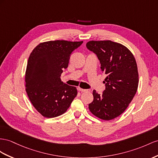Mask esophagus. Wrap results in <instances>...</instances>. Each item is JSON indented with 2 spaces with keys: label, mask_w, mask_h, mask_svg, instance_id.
Listing matches in <instances>:
<instances>
[{
  "label": "esophagus",
  "mask_w": 158,
  "mask_h": 158,
  "mask_svg": "<svg viewBox=\"0 0 158 158\" xmlns=\"http://www.w3.org/2000/svg\"><path fill=\"white\" fill-rule=\"evenodd\" d=\"M78 90L79 91H81V92H89V91H90V89H82V88H81V87H79L78 88Z\"/></svg>",
  "instance_id": "34e87169"
}]
</instances>
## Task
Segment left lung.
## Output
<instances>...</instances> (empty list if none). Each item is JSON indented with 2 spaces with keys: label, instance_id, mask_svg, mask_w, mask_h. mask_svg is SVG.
Segmentation results:
<instances>
[{
  "label": "left lung",
  "instance_id": "obj_1",
  "mask_svg": "<svg viewBox=\"0 0 158 158\" xmlns=\"http://www.w3.org/2000/svg\"><path fill=\"white\" fill-rule=\"evenodd\" d=\"M89 50L97 55L102 71L107 75L102 94L93 91L89 109L97 118L111 120L125 111L135 96L139 83L136 60L128 48L111 40H91Z\"/></svg>",
  "mask_w": 158,
  "mask_h": 158
}]
</instances>
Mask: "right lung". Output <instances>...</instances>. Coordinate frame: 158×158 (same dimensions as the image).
<instances>
[{"label":"right lung","mask_w":158,"mask_h":158,"mask_svg":"<svg viewBox=\"0 0 158 158\" xmlns=\"http://www.w3.org/2000/svg\"><path fill=\"white\" fill-rule=\"evenodd\" d=\"M82 43L50 40L40 43L31 52L25 72V89L31 103L44 118L63 114L77 95V88L63 83L60 76L68 67L73 51Z\"/></svg>","instance_id":"add662e5"}]
</instances>
